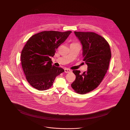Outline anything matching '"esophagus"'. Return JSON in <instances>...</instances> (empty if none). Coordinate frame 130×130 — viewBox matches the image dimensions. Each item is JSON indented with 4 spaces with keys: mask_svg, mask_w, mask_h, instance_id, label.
<instances>
[{
    "mask_svg": "<svg viewBox=\"0 0 130 130\" xmlns=\"http://www.w3.org/2000/svg\"><path fill=\"white\" fill-rule=\"evenodd\" d=\"M64 71H65V72L66 73H69V72H71L72 71H71L70 69H65Z\"/></svg>",
    "mask_w": 130,
    "mask_h": 130,
    "instance_id": "obj_1",
    "label": "esophagus"
}]
</instances>
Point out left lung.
<instances>
[{
  "instance_id": "left-lung-1",
  "label": "left lung",
  "mask_w": 130,
  "mask_h": 130,
  "mask_svg": "<svg viewBox=\"0 0 130 130\" xmlns=\"http://www.w3.org/2000/svg\"><path fill=\"white\" fill-rule=\"evenodd\" d=\"M83 45V60L87 65V72H72L76 75L72 85L78 94H85L95 89L105 76L111 57L110 46L101 36L93 32L74 31Z\"/></svg>"
}]
</instances>
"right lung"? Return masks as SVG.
<instances>
[{
	"label": "right lung",
	"instance_id": "1",
	"mask_svg": "<svg viewBox=\"0 0 130 130\" xmlns=\"http://www.w3.org/2000/svg\"><path fill=\"white\" fill-rule=\"evenodd\" d=\"M72 31H43L31 36L22 51L21 60L28 82L39 91L50 88L56 77L64 72L52 64L58 46L66 40Z\"/></svg>",
	"mask_w": 130,
	"mask_h": 130
}]
</instances>
